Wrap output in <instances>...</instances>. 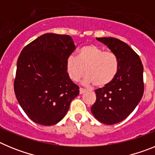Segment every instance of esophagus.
<instances>
[{"mask_svg": "<svg viewBox=\"0 0 155 155\" xmlns=\"http://www.w3.org/2000/svg\"><path fill=\"white\" fill-rule=\"evenodd\" d=\"M79 90H80V94H84V93L86 91V90L84 89V88H82V87H80V89H79Z\"/></svg>", "mask_w": 155, "mask_h": 155, "instance_id": "obj_1", "label": "esophagus"}]
</instances>
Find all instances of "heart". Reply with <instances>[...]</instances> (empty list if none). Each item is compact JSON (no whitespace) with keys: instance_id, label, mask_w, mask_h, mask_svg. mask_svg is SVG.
Instances as JSON below:
<instances>
[{"instance_id":"obj_1","label":"heart","mask_w":155,"mask_h":155,"mask_svg":"<svg viewBox=\"0 0 155 155\" xmlns=\"http://www.w3.org/2000/svg\"><path fill=\"white\" fill-rule=\"evenodd\" d=\"M66 68L69 77L74 81L84 76L86 85L94 84L103 87L109 84L118 71V59L113 52L104 51L96 45L83 46L78 57L71 54L66 60Z\"/></svg>"}]
</instances>
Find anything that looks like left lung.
Instances as JSON below:
<instances>
[{"instance_id":"obj_1","label":"left lung","mask_w":155,"mask_h":155,"mask_svg":"<svg viewBox=\"0 0 155 155\" xmlns=\"http://www.w3.org/2000/svg\"><path fill=\"white\" fill-rule=\"evenodd\" d=\"M118 59V71L113 80L95 90L93 116L102 124L112 125L125 120L141 100L143 68L139 56L127 43L116 38H96Z\"/></svg>"}]
</instances>
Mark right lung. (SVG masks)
Returning a JSON list of instances; mask_svg holds the SVG:
<instances>
[{
    "label": "right lung",
    "instance_id": "obj_1",
    "mask_svg": "<svg viewBox=\"0 0 155 155\" xmlns=\"http://www.w3.org/2000/svg\"><path fill=\"white\" fill-rule=\"evenodd\" d=\"M75 49L70 35L46 33L21 50L14 89L21 107L36 124L59 123L79 94L66 68V60Z\"/></svg>",
    "mask_w": 155,
    "mask_h": 155
}]
</instances>
